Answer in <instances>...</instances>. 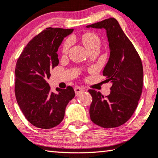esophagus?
Returning a JSON list of instances; mask_svg holds the SVG:
<instances>
[{"label": "esophagus", "instance_id": "esophagus-1", "mask_svg": "<svg viewBox=\"0 0 158 158\" xmlns=\"http://www.w3.org/2000/svg\"><path fill=\"white\" fill-rule=\"evenodd\" d=\"M74 90H75V95H76V96H78L79 94H81L82 92H83L84 90H84V88L81 87V86H75Z\"/></svg>", "mask_w": 158, "mask_h": 158}]
</instances>
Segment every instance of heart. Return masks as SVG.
Here are the masks:
<instances>
[{"label":"heart","instance_id":"obj_1","mask_svg":"<svg viewBox=\"0 0 158 158\" xmlns=\"http://www.w3.org/2000/svg\"><path fill=\"white\" fill-rule=\"evenodd\" d=\"M82 42L85 45L86 48L88 49V51L96 47H100V39L96 34L94 33H85L81 36ZM71 45L70 40H67L64 41L63 45H62V52L64 54L68 53Z\"/></svg>","mask_w":158,"mask_h":158}]
</instances>
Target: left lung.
Returning <instances> with one entry per match:
<instances>
[{
  "mask_svg": "<svg viewBox=\"0 0 158 158\" xmlns=\"http://www.w3.org/2000/svg\"><path fill=\"white\" fill-rule=\"evenodd\" d=\"M87 28L104 29L109 42L110 56L103 71L112 86L109 96L90 89L93 101L90 117L103 128H114L127 122L137 107L143 85L141 59L132 43L114 18H109Z\"/></svg>",
  "mask_w": 158,
  "mask_h": 158,
  "instance_id": "obj_1",
  "label": "left lung"
}]
</instances>
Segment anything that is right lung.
<instances>
[{
	"label": "right lung",
	"instance_id": "right-lung-1",
	"mask_svg": "<svg viewBox=\"0 0 158 158\" xmlns=\"http://www.w3.org/2000/svg\"><path fill=\"white\" fill-rule=\"evenodd\" d=\"M73 29L49 27L28 43L15 69V95L26 118L38 128H53L63 120L67 105L75 97L71 86L51 92L47 81L59 64L57 52Z\"/></svg>",
	"mask_w": 158,
	"mask_h": 158
}]
</instances>
